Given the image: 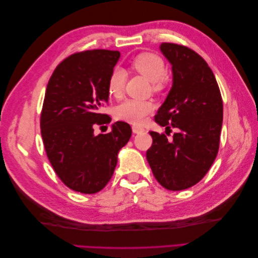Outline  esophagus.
<instances>
[{
  "mask_svg": "<svg viewBox=\"0 0 258 258\" xmlns=\"http://www.w3.org/2000/svg\"><path fill=\"white\" fill-rule=\"evenodd\" d=\"M132 131H133L134 134H140L142 132H144V128L142 127V126H139V125H133Z\"/></svg>",
  "mask_w": 258,
  "mask_h": 258,
  "instance_id": "esophagus-1",
  "label": "esophagus"
}]
</instances>
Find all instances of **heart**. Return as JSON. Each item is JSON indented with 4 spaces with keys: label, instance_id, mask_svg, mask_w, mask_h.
<instances>
[{
    "label": "heart",
    "instance_id": "1",
    "mask_svg": "<svg viewBox=\"0 0 258 258\" xmlns=\"http://www.w3.org/2000/svg\"><path fill=\"white\" fill-rule=\"evenodd\" d=\"M131 69L149 80L154 92H162L168 84V76L165 74V62L157 54H139L131 62ZM125 81L126 74L123 70H113L107 81V90L109 94L114 97H119L122 95ZM153 107L154 106L150 101L126 100L116 106L114 115L119 120L132 124H140L153 111Z\"/></svg>",
    "mask_w": 258,
    "mask_h": 258
}]
</instances>
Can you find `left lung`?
<instances>
[{"label":"left lung","mask_w":258,"mask_h":258,"mask_svg":"<svg viewBox=\"0 0 258 258\" xmlns=\"http://www.w3.org/2000/svg\"><path fill=\"white\" fill-rule=\"evenodd\" d=\"M160 48L172 65L173 85L154 118L166 131L178 132L173 140L150 132L153 143L146 158L163 187L182 190L199 183L215 161L223 101L215 76L201 55L174 43H162Z\"/></svg>","instance_id":"left-lung-1"}]
</instances>
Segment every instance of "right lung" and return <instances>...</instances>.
<instances>
[{
	"label": "right lung",
	"mask_w": 258,
	"mask_h": 258,
	"mask_svg": "<svg viewBox=\"0 0 258 258\" xmlns=\"http://www.w3.org/2000/svg\"><path fill=\"white\" fill-rule=\"evenodd\" d=\"M118 51L75 53L59 63L47 83L41 113V134L48 161L69 188L95 194L105 187L117 164L119 150L132 128L116 122L107 134L94 126L111 122L101 113L108 102L107 81Z\"/></svg>",
	"instance_id": "add662e5"
}]
</instances>
